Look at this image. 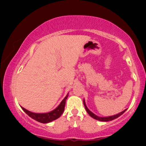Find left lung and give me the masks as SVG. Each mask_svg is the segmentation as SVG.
Masks as SVG:
<instances>
[{
	"mask_svg": "<svg viewBox=\"0 0 146 146\" xmlns=\"http://www.w3.org/2000/svg\"><path fill=\"white\" fill-rule=\"evenodd\" d=\"M84 107H85V109L86 110L88 113V114L90 115L92 117H93L94 119H97V120H99V121H111V120H113V119H114L115 118H117V117H118L119 116H120L121 114H123V113L125 112V110H123V111H121V112L117 113L116 115H111V116H108V117H99L98 116V115H95L94 113L92 112L91 111L89 110V109L88 108L86 105V103H85V101L84 100Z\"/></svg>",
	"mask_w": 146,
	"mask_h": 146,
	"instance_id": "left-lung-1",
	"label": "left lung"
}]
</instances>
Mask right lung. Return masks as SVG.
<instances>
[{
    "label": "right lung",
    "instance_id": "add662e5",
    "mask_svg": "<svg viewBox=\"0 0 146 146\" xmlns=\"http://www.w3.org/2000/svg\"><path fill=\"white\" fill-rule=\"evenodd\" d=\"M68 96V94L64 98L63 100L61 102V103L60 104V105L56 108L48 113H34L27 110V109L24 108H23L22 106L21 108L24 110V111H25L27 115H29V116L32 117L33 119L39 121V122L46 123L58 119L62 114L63 111L64 110L66 101Z\"/></svg>",
    "mask_w": 146,
    "mask_h": 146
}]
</instances>
